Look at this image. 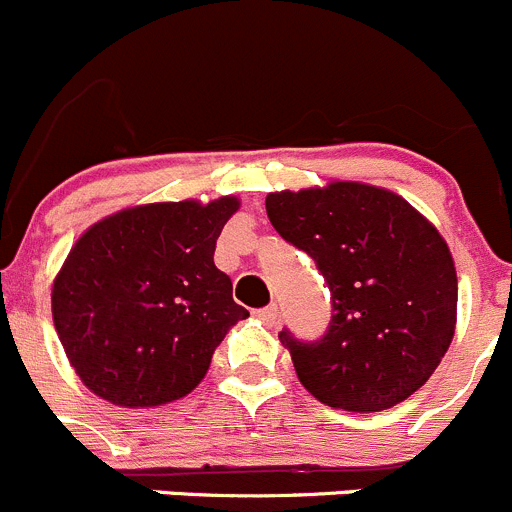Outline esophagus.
<instances>
[{"label": "esophagus", "mask_w": 512, "mask_h": 512, "mask_svg": "<svg viewBox=\"0 0 512 512\" xmlns=\"http://www.w3.org/2000/svg\"><path fill=\"white\" fill-rule=\"evenodd\" d=\"M256 316H258V321H263L266 326H271V323L276 321V316H278V306H276V303H271V306H266V308H258Z\"/></svg>", "instance_id": "34e87169"}]
</instances>
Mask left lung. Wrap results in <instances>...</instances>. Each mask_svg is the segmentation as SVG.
<instances>
[{
    "label": "left lung",
    "mask_w": 512,
    "mask_h": 512,
    "mask_svg": "<svg viewBox=\"0 0 512 512\" xmlns=\"http://www.w3.org/2000/svg\"><path fill=\"white\" fill-rule=\"evenodd\" d=\"M266 214L331 291V323L318 341L278 333L306 391L356 413L413 396L455 331L458 278L435 226L393 191L356 181L268 194Z\"/></svg>",
    "instance_id": "obj_1"
}]
</instances>
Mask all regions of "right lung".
Wrapping results in <instances>:
<instances>
[{
  "instance_id": "add662e5",
  "label": "right lung",
  "mask_w": 512,
  "mask_h": 512,
  "mask_svg": "<svg viewBox=\"0 0 512 512\" xmlns=\"http://www.w3.org/2000/svg\"><path fill=\"white\" fill-rule=\"evenodd\" d=\"M236 209L234 196L134 206L74 244L54 281L52 316L89 391L146 408L199 386L226 331L249 316L214 263Z\"/></svg>"
}]
</instances>
